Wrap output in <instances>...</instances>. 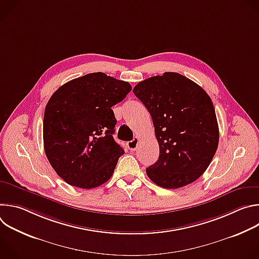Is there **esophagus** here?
<instances>
[{
  "instance_id": "obj_1",
  "label": "esophagus",
  "mask_w": 259,
  "mask_h": 259,
  "mask_svg": "<svg viewBox=\"0 0 259 259\" xmlns=\"http://www.w3.org/2000/svg\"><path fill=\"white\" fill-rule=\"evenodd\" d=\"M138 141H139L138 137H134V139H133V140H131V141H129V142L127 143L128 149H129L131 152H134V151H136V150H137Z\"/></svg>"
}]
</instances>
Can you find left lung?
Wrapping results in <instances>:
<instances>
[{
  "label": "left lung",
  "mask_w": 259,
  "mask_h": 259,
  "mask_svg": "<svg viewBox=\"0 0 259 259\" xmlns=\"http://www.w3.org/2000/svg\"><path fill=\"white\" fill-rule=\"evenodd\" d=\"M133 93L152 116L160 147L159 160L146 168L147 176L164 189L197 180L210 165L219 140L209 95L192 80L169 71L139 82Z\"/></svg>",
  "instance_id": "left-lung-1"
}]
</instances>
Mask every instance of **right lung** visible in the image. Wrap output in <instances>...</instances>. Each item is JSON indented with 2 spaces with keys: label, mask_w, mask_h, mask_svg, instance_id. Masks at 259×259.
I'll use <instances>...</instances> for the list:
<instances>
[{
  "label": "right lung",
  "mask_w": 259,
  "mask_h": 259,
  "mask_svg": "<svg viewBox=\"0 0 259 259\" xmlns=\"http://www.w3.org/2000/svg\"><path fill=\"white\" fill-rule=\"evenodd\" d=\"M128 82L88 73L58 88L44 114L46 156L66 183L90 190L112 177L124 150L113 134L117 120L112 106L131 91Z\"/></svg>",
  "instance_id": "right-lung-1"
}]
</instances>
